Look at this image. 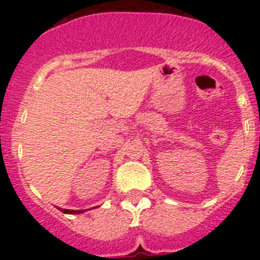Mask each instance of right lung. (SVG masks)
Segmentation results:
<instances>
[{"label": "right lung", "instance_id": "add662e5", "mask_svg": "<svg viewBox=\"0 0 260 260\" xmlns=\"http://www.w3.org/2000/svg\"><path fill=\"white\" fill-rule=\"evenodd\" d=\"M61 210V208H59ZM62 212H66V213H82L83 211H70V210H61Z\"/></svg>", "mask_w": 260, "mask_h": 260}]
</instances>
